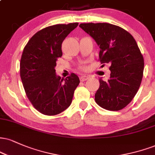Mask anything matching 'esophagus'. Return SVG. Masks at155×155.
I'll list each match as a JSON object with an SVG mask.
<instances>
[{"label":"esophagus","mask_w":155,"mask_h":155,"mask_svg":"<svg viewBox=\"0 0 155 155\" xmlns=\"http://www.w3.org/2000/svg\"><path fill=\"white\" fill-rule=\"evenodd\" d=\"M89 78V76L87 75H82L80 76V80H81V81H86L87 79H88Z\"/></svg>","instance_id":"esophagus-1"}]
</instances>
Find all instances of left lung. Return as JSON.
I'll list each match as a JSON object with an SVG mask.
<instances>
[{"label": "left lung", "mask_w": 155, "mask_h": 155, "mask_svg": "<svg viewBox=\"0 0 155 155\" xmlns=\"http://www.w3.org/2000/svg\"><path fill=\"white\" fill-rule=\"evenodd\" d=\"M80 28L100 48V62L110 63V76L100 78L95 101L108 110H119L131 102L140 87L143 58L137 42L127 31L108 23L81 24Z\"/></svg>", "instance_id": "1"}]
</instances>
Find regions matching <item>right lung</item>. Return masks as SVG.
<instances>
[{
    "label": "right lung",
    "mask_w": 155,
    "mask_h": 155,
    "mask_svg": "<svg viewBox=\"0 0 155 155\" xmlns=\"http://www.w3.org/2000/svg\"><path fill=\"white\" fill-rule=\"evenodd\" d=\"M79 23L55 24L37 31L27 42L20 62V76L28 99L46 115L59 114L71 104L80 82L75 74L61 79L55 73L61 45Z\"/></svg>",
    "instance_id": "add662e5"
}]
</instances>
